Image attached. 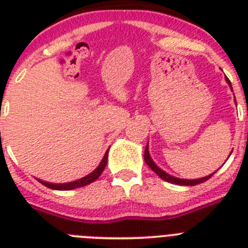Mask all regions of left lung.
I'll return each mask as SVG.
<instances>
[{"label": "left lung", "instance_id": "8db88e82", "mask_svg": "<svg viewBox=\"0 0 248 248\" xmlns=\"http://www.w3.org/2000/svg\"><path fill=\"white\" fill-rule=\"evenodd\" d=\"M227 82V84L230 85V88H231L232 91V85H231V82L229 80V78H225ZM236 102V100H235ZM149 144V143H148ZM232 154V151L230 153V155ZM230 157V156H229ZM144 159H145V163L148 164L149 168L153 170V171L155 172V174L157 175V176L160 177V179H163V180L168 181V183L170 184H175V185H181V186H194V185H198V184H201V183H205L206 180H209L210 177L214 175V172L210 175H207V176H203V177H200V179H180V177H176V176H172V175L168 174V172H165L161 168H159V166L155 164V161L153 159H151L150 156V153H149V146L146 145L145 148V153H144Z\"/></svg>", "mask_w": 248, "mask_h": 248}]
</instances>
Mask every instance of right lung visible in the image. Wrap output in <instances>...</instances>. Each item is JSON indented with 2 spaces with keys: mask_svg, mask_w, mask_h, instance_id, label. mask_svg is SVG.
I'll use <instances>...</instances> for the list:
<instances>
[{
  "mask_svg": "<svg viewBox=\"0 0 248 248\" xmlns=\"http://www.w3.org/2000/svg\"><path fill=\"white\" fill-rule=\"evenodd\" d=\"M108 153H109V149L105 151V154L104 156H103L102 161H100L99 165L95 168V170H93L91 174L85 175L84 177H80V179H78V180H74V181H71V183H64V184H54V183H48V181L41 180V179H37V177L36 179L41 184H43L45 186L49 187V189L59 190V191H65V190H74V189H78V187H83V186L89 185V184H92L93 181H95L98 177L100 176V174H102L103 170H104L105 165H107V163H108Z\"/></svg>",
  "mask_w": 248,
  "mask_h": 248,
  "instance_id": "add662e5",
  "label": "right lung"
}]
</instances>
